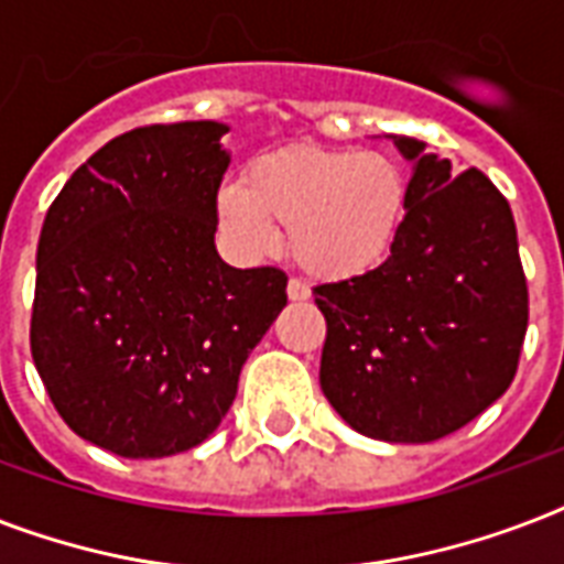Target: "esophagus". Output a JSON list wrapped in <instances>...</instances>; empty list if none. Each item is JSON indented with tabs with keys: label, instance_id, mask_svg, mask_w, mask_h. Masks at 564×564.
Returning a JSON list of instances; mask_svg holds the SVG:
<instances>
[{
	"label": "esophagus",
	"instance_id": "esophagus-1",
	"mask_svg": "<svg viewBox=\"0 0 564 564\" xmlns=\"http://www.w3.org/2000/svg\"><path fill=\"white\" fill-rule=\"evenodd\" d=\"M286 295H290V301H307L310 286L301 281V278H290V283H286Z\"/></svg>",
	"mask_w": 564,
	"mask_h": 564
}]
</instances>
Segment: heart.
<instances>
[{
	"label": "heart",
	"mask_w": 564,
	"mask_h": 564,
	"mask_svg": "<svg viewBox=\"0 0 564 564\" xmlns=\"http://www.w3.org/2000/svg\"><path fill=\"white\" fill-rule=\"evenodd\" d=\"M406 170L386 152L286 149L246 172V187L228 184L216 213L234 246L263 257L290 228V248L307 272L351 278L377 265L406 216Z\"/></svg>",
	"instance_id": "1"
}]
</instances>
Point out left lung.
Masks as SVG:
<instances>
[{
    "label": "left lung",
    "instance_id": "left-lung-1",
    "mask_svg": "<svg viewBox=\"0 0 564 564\" xmlns=\"http://www.w3.org/2000/svg\"><path fill=\"white\" fill-rule=\"evenodd\" d=\"M412 163L392 254L316 286L322 392L357 433L421 445L507 392L527 334V278L509 202L480 170L392 137Z\"/></svg>",
    "mask_w": 564,
    "mask_h": 564
}]
</instances>
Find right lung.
<instances>
[{
	"instance_id": "right-lung-1",
	"label": "right lung",
	"mask_w": 564,
	"mask_h": 564,
	"mask_svg": "<svg viewBox=\"0 0 564 564\" xmlns=\"http://www.w3.org/2000/svg\"><path fill=\"white\" fill-rule=\"evenodd\" d=\"M225 134L202 119L113 137L40 230L31 357L61 419L110 454L202 445L286 307L281 269H234L213 242Z\"/></svg>"
}]
</instances>
